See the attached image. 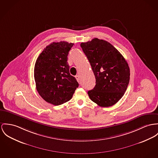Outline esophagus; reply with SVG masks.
I'll return each mask as SVG.
<instances>
[{
  "instance_id": "esophagus-1",
  "label": "esophagus",
  "mask_w": 158,
  "mask_h": 158,
  "mask_svg": "<svg viewBox=\"0 0 158 158\" xmlns=\"http://www.w3.org/2000/svg\"><path fill=\"white\" fill-rule=\"evenodd\" d=\"M75 77H76L77 81L79 83V82H80V77H79V75H77V76H75Z\"/></svg>"
}]
</instances>
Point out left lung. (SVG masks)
I'll list each match as a JSON object with an SVG mask.
<instances>
[{"label":"left lung","instance_id":"left-lung-1","mask_svg":"<svg viewBox=\"0 0 158 158\" xmlns=\"http://www.w3.org/2000/svg\"><path fill=\"white\" fill-rule=\"evenodd\" d=\"M81 47L96 77L94 88L88 91L90 99L102 107L117 103L126 92L130 69L122 54L111 44L97 38L82 43Z\"/></svg>","mask_w":158,"mask_h":158}]
</instances>
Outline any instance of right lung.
I'll list each match as a JSON object with an SVG mask.
<instances>
[{"mask_svg":"<svg viewBox=\"0 0 158 158\" xmlns=\"http://www.w3.org/2000/svg\"><path fill=\"white\" fill-rule=\"evenodd\" d=\"M73 43L53 42L40 53L34 67L38 93L46 102L58 106L69 101L79 84L70 75L67 56Z\"/></svg>","mask_w":158,"mask_h":158,"instance_id":"right-lung-1","label":"right lung"}]
</instances>
